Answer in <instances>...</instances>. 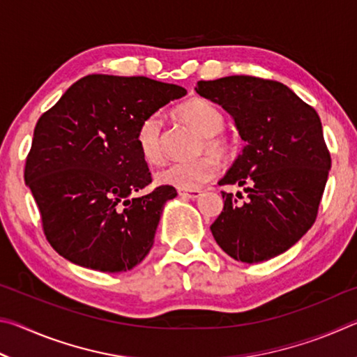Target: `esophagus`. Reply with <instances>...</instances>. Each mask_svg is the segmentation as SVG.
<instances>
[{"label": "esophagus", "instance_id": "34e87169", "mask_svg": "<svg viewBox=\"0 0 357 357\" xmlns=\"http://www.w3.org/2000/svg\"><path fill=\"white\" fill-rule=\"evenodd\" d=\"M179 195L185 200H195L202 195V190H179Z\"/></svg>", "mask_w": 357, "mask_h": 357}]
</instances>
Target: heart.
I'll return each instance as SVG.
<instances>
[{"mask_svg":"<svg viewBox=\"0 0 357 357\" xmlns=\"http://www.w3.org/2000/svg\"><path fill=\"white\" fill-rule=\"evenodd\" d=\"M178 116L192 126L203 137L202 153L206 151L215 159H225L229 154V143L220 135L225 124L223 114L213 102L195 98L178 107ZM162 118L160 114H149L137 129L135 143L140 154L148 164H157L162 157ZM217 174V164L210 155L200 157L192 162H176L155 173V183L159 185L174 187L179 190H197Z\"/></svg>","mask_w":357,"mask_h":357,"instance_id":"b5f03b06","label":"heart"}]
</instances>
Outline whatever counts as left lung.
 Wrapping results in <instances>:
<instances>
[{"label": "left lung", "mask_w": 357, "mask_h": 357, "mask_svg": "<svg viewBox=\"0 0 357 357\" xmlns=\"http://www.w3.org/2000/svg\"><path fill=\"white\" fill-rule=\"evenodd\" d=\"M195 91L233 118L245 143L219 184L244 187L247 200L222 192L225 204L211 225L215 243L249 264L280 255L313 225L328 183L318 113L283 83L249 75L198 82Z\"/></svg>", "instance_id": "8db88e82"}]
</instances>
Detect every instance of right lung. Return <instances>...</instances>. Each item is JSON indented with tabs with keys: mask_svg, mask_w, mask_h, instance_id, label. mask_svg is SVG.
<instances>
[{
	"mask_svg": "<svg viewBox=\"0 0 357 357\" xmlns=\"http://www.w3.org/2000/svg\"><path fill=\"white\" fill-rule=\"evenodd\" d=\"M183 86L146 77H83L39 118L25 167L45 236L70 263L102 273H126L154 244L164 204L178 195L151 183L137 148L142 121Z\"/></svg>",
	"mask_w": 357,
	"mask_h": 357,
	"instance_id": "obj_1",
	"label": "right lung"
}]
</instances>
